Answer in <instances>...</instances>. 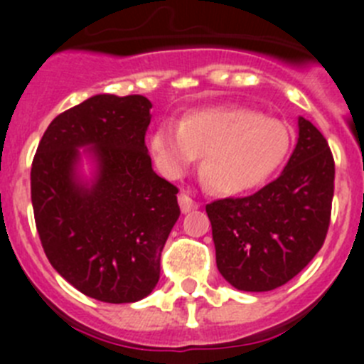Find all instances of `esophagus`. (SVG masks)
I'll return each mask as SVG.
<instances>
[{"instance_id":"34e87169","label":"esophagus","mask_w":364,"mask_h":364,"mask_svg":"<svg viewBox=\"0 0 364 364\" xmlns=\"http://www.w3.org/2000/svg\"><path fill=\"white\" fill-rule=\"evenodd\" d=\"M178 200H179V208H181L183 213H190V211H192V209H196L197 205H199V204L196 203V200L192 199V197L188 196V193L185 192V190H183V192L179 193Z\"/></svg>"}]
</instances>
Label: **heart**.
I'll use <instances>...</instances> for the list:
<instances>
[{
	"label": "heart",
	"mask_w": 364,
	"mask_h": 364,
	"mask_svg": "<svg viewBox=\"0 0 364 364\" xmlns=\"http://www.w3.org/2000/svg\"><path fill=\"white\" fill-rule=\"evenodd\" d=\"M292 135L277 117L248 107H208L186 114L179 124L161 123L149 149L156 168L176 179L197 160L209 188L237 196L264 185L282 167Z\"/></svg>",
	"instance_id": "obj_1"
}]
</instances>
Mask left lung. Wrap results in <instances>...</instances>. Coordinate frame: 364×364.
Here are the masks:
<instances>
[{"label": "left lung", "instance_id": "left-lung-1", "mask_svg": "<svg viewBox=\"0 0 364 364\" xmlns=\"http://www.w3.org/2000/svg\"><path fill=\"white\" fill-rule=\"evenodd\" d=\"M284 172L248 197L205 205L216 266L237 291L282 287L317 255L331 222L335 160L324 135L299 117Z\"/></svg>", "mask_w": 364, "mask_h": 364}]
</instances>
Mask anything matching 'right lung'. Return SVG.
Returning a JSON list of instances; mask_svg holds the SVG:
<instances>
[{
	"label": "right lung",
	"instance_id": "1",
	"mask_svg": "<svg viewBox=\"0 0 364 364\" xmlns=\"http://www.w3.org/2000/svg\"><path fill=\"white\" fill-rule=\"evenodd\" d=\"M142 95H97L47 127L31 164V203L43 252L77 291L135 303L160 278L164 245L179 218L178 186L151 167ZM93 145V187L75 178L77 147Z\"/></svg>",
	"mask_w": 364,
	"mask_h": 364
}]
</instances>
